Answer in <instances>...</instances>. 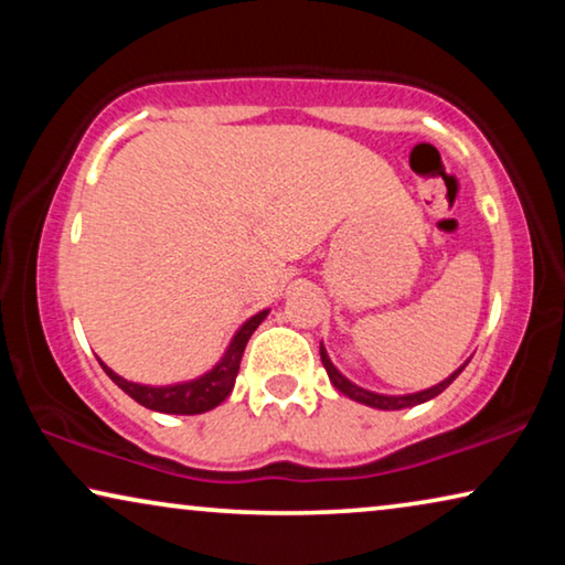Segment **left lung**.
Here are the masks:
<instances>
[{
  "label": "left lung",
  "instance_id": "1",
  "mask_svg": "<svg viewBox=\"0 0 565 565\" xmlns=\"http://www.w3.org/2000/svg\"><path fill=\"white\" fill-rule=\"evenodd\" d=\"M321 362H323V367H327V375H329L331 385H334V388H337L339 393H344L347 398L358 401V404L373 406V408H383V412H398V408H408V406L424 404V401H429V398L439 396V393H443V391L447 388V385H450V383L455 381V377H458V375L462 373V370H466V365H468L470 360L462 362V365H460L458 370H455L452 375H447L443 383L431 385V388H427V391H419V393H406V396H385V393H375V391L360 388L358 383H352L350 377H344L342 373H339V370L334 367V362L329 360L327 350H323V344H321Z\"/></svg>",
  "mask_w": 565,
  "mask_h": 565
}]
</instances>
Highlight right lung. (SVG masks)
I'll list each match as a JSON object with an SVG mask.
<instances>
[{"mask_svg":"<svg viewBox=\"0 0 565 565\" xmlns=\"http://www.w3.org/2000/svg\"><path fill=\"white\" fill-rule=\"evenodd\" d=\"M267 313L269 308L254 313L252 319H246L242 323V329H238L234 339L228 342L223 358L215 362L207 373H203L200 377H192V381H182L172 385H143V383H134V381H126V377H120L115 370L107 367L103 360H99V365H103L107 377H110L120 391H126L130 398L138 401V404L146 408H151V412L188 414V416L205 414L218 404H223V401L228 398V393L234 391L244 347L249 342L254 331H257L259 323L267 319Z\"/></svg>","mask_w":565,"mask_h":565,"instance_id":"obj_1","label":"right lung"}]
</instances>
